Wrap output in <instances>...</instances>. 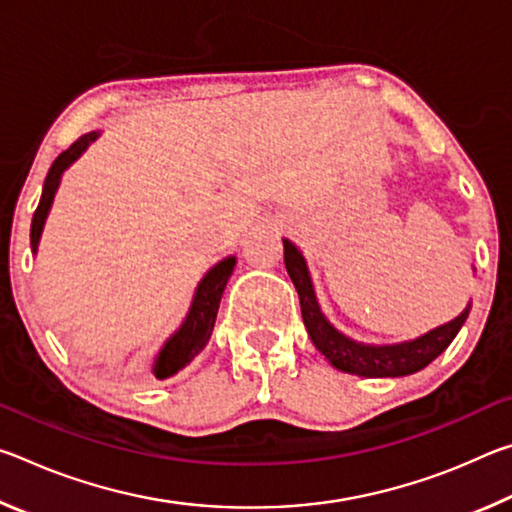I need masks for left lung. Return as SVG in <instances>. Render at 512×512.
<instances>
[{
  "label": "left lung",
  "mask_w": 512,
  "mask_h": 512,
  "mask_svg": "<svg viewBox=\"0 0 512 512\" xmlns=\"http://www.w3.org/2000/svg\"><path fill=\"white\" fill-rule=\"evenodd\" d=\"M284 244V266L291 277L293 287L298 291L302 320L309 332L311 343L316 345L318 352L332 363L334 368L350 375L359 377H404L413 375V372L422 370L424 366L443 354L447 345L454 341L458 329L463 327L470 307L467 305L461 316H456L449 323L440 325L431 332L418 336V339L395 343V345H366L348 339L339 329H334L327 323V318L320 311L314 293V284H311L309 268L305 257L300 250L291 244L289 239H282Z\"/></svg>",
  "instance_id": "left-lung-1"
}]
</instances>
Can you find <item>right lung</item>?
<instances>
[{"mask_svg": "<svg viewBox=\"0 0 512 512\" xmlns=\"http://www.w3.org/2000/svg\"><path fill=\"white\" fill-rule=\"evenodd\" d=\"M99 133H88L76 140L67 151H63L51 164V169L45 178V187H42V196L40 203L33 212V221H31V250L36 253L38 250V241L42 235V228H45L47 214L51 210V203H54V196L58 192L60 185V176L63 171L72 164L74 160L81 158V153L88 149V146L97 140ZM237 257H225L219 264L212 266L210 271L203 275V280L198 282L192 307L187 311V318L183 320V325L178 327V332L171 336V339L164 343V348L160 350L158 359H155L153 366V375L158 379H167L173 377L178 370H183L187 363H192V359L201 352L207 341H210L212 329H214V320H216V311H219V302L223 296L225 284H228L232 271H235Z\"/></svg>", "mask_w": 512, "mask_h": 512, "instance_id": "right-lung-1", "label": "right lung"}]
</instances>
